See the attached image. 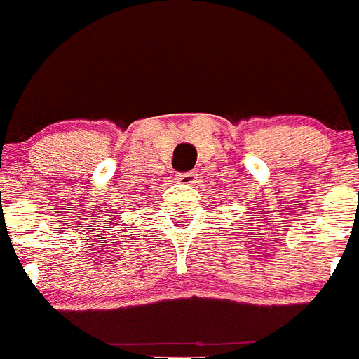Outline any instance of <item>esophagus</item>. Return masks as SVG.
Instances as JSON below:
<instances>
[{"label": "esophagus", "instance_id": "1", "mask_svg": "<svg viewBox=\"0 0 359 359\" xmlns=\"http://www.w3.org/2000/svg\"><path fill=\"white\" fill-rule=\"evenodd\" d=\"M176 180L180 183H183V185H192V183H196V174L194 172H182V174H177Z\"/></svg>", "mask_w": 359, "mask_h": 359}]
</instances>
